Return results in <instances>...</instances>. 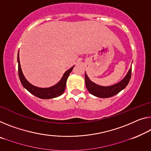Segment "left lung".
I'll list each match as a JSON object with an SVG mask.
<instances>
[{
	"label": "left lung",
	"instance_id": "left-lung-1",
	"mask_svg": "<svg viewBox=\"0 0 151 151\" xmlns=\"http://www.w3.org/2000/svg\"><path fill=\"white\" fill-rule=\"evenodd\" d=\"M131 73L132 68L129 69L126 77L123 79L121 82L111 86H101L91 82L86 73H85L86 86L90 93L94 96L100 97V98H109V97L115 96L127 86L130 80Z\"/></svg>",
	"mask_w": 151,
	"mask_h": 151
}]
</instances>
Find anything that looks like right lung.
<instances>
[{
    "label": "right lung",
    "mask_w": 151,
    "mask_h": 151,
    "mask_svg": "<svg viewBox=\"0 0 151 151\" xmlns=\"http://www.w3.org/2000/svg\"><path fill=\"white\" fill-rule=\"evenodd\" d=\"M17 61H18V73H19V78L21 81V83L23 85L25 89L27 91H29L30 93L32 94L34 96L40 99H50L52 98H55L61 95L63 93L65 89L66 86V82L67 80L69 77V73L72 71L73 68H70L64 73L63 76L61 80L58 82L56 85L53 86L52 87L50 88H38L32 85L31 83L27 82L26 79L25 78L24 74L22 73V69H21L20 62H19V52H18L17 55Z\"/></svg>",
    "instance_id": "add662e5"
}]
</instances>
